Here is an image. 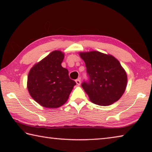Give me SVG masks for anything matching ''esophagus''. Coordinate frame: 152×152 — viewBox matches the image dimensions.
Instances as JSON below:
<instances>
[{
	"label": "esophagus",
	"instance_id": "esophagus-1",
	"mask_svg": "<svg viewBox=\"0 0 152 152\" xmlns=\"http://www.w3.org/2000/svg\"><path fill=\"white\" fill-rule=\"evenodd\" d=\"M76 84L78 85H80V84H81V82H80V78H78V79H77V80H76Z\"/></svg>",
	"mask_w": 152,
	"mask_h": 152
}]
</instances>
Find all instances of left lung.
Returning a JSON list of instances; mask_svg holds the SVG:
<instances>
[{
  "instance_id": "8db88e82",
  "label": "left lung",
  "mask_w": 152,
  "mask_h": 152,
  "mask_svg": "<svg viewBox=\"0 0 152 152\" xmlns=\"http://www.w3.org/2000/svg\"><path fill=\"white\" fill-rule=\"evenodd\" d=\"M85 61L89 83L82 87L93 103L108 106L121 98L126 89L128 77L120 63L111 54L98 51L79 53Z\"/></svg>"
}]
</instances>
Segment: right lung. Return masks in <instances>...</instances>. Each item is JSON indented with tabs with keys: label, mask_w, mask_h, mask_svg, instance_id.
I'll return each mask as SVG.
<instances>
[{
	"label": "right lung",
	"mask_w": 152,
	"mask_h": 152,
	"mask_svg": "<svg viewBox=\"0 0 152 152\" xmlns=\"http://www.w3.org/2000/svg\"><path fill=\"white\" fill-rule=\"evenodd\" d=\"M64 54L54 50L33 65L29 71L27 89L35 102L48 108L64 104L76 82L69 78L68 70L61 66Z\"/></svg>",
	"instance_id": "right-lung-1"
}]
</instances>
